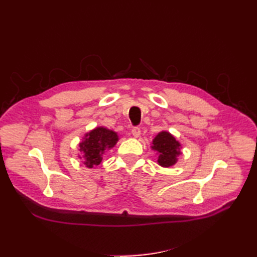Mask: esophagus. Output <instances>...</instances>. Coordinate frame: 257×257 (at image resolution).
Here are the masks:
<instances>
[{"mask_svg":"<svg viewBox=\"0 0 257 257\" xmlns=\"http://www.w3.org/2000/svg\"><path fill=\"white\" fill-rule=\"evenodd\" d=\"M132 134H133V136H134L135 138H139L140 136H141V130L139 128H134L132 130Z\"/></svg>","mask_w":257,"mask_h":257,"instance_id":"esophagus-1","label":"esophagus"}]
</instances>
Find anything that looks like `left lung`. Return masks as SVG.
<instances>
[{"instance_id": "1", "label": "left lung", "mask_w": 257, "mask_h": 257, "mask_svg": "<svg viewBox=\"0 0 257 257\" xmlns=\"http://www.w3.org/2000/svg\"><path fill=\"white\" fill-rule=\"evenodd\" d=\"M150 148L157 152L158 165L162 168H170L178 162L182 146L173 135L162 130L152 140Z\"/></svg>"}]
</instances>
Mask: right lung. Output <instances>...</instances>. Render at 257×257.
Listing matches in <instances>:
<instances>
[{"label": "right lung", "instance_id": "right-lung-1", "mask_svg": "<svg viewBox=\"0 0 257 257\" xmlns=\"http://www.w3.org/2000/svg\"><path fill=\"white\" fill-rule=\"evenodd\" d=\"M119 141V136L116 132L108 129L103 125L89 130L79 143V159L84 160L86 168L92 169L100 165L105 152L112 149Z\"/></svg>", "mask_w": 257, "mask_h": 257}]
</instances>
